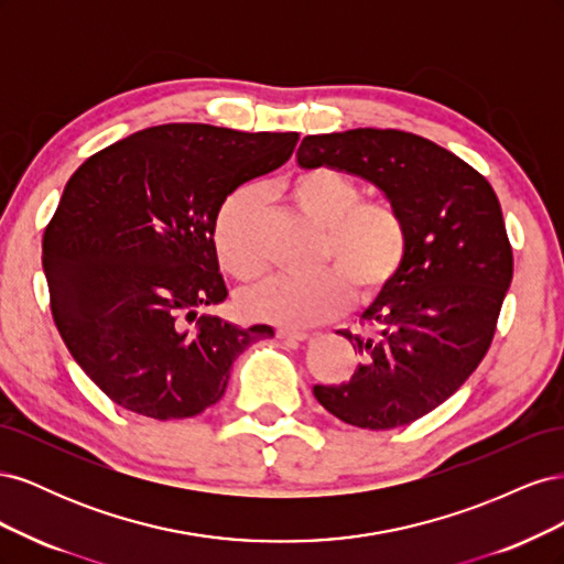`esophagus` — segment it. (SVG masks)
Masks as SVG:
<instances>
[{
    "label": "esophagus",
    "instance_id": "1",
    "mask_svg": "<svg viewBox=\"0 0 564 564\" xmlns=\"http://www.w3.org/2000/svg\"><path fill=\"white\" fill-rule=\"evenodd\" d=\"M278 338H284V340H308V338H311V334L282 327V329H278Z\"/></svg>",
    "mask_w": 564,
    "mask_h": 564
}]
</instances>
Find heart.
Listing matches in <instances>:
<instances>
[{
    "mask_svg": "<svg viewBox=\"0 0 564 564\" xmlns=\"http://www.w3.org/2000/svg\"><path fill=\"white\" fill-rule=\"evenodd\" d=\"M280 193L322 230L317 265L308 278H272L242 294L253 319L308 327L344 313L352 289L357 299L377 296L402 270L409 253L404 214L388 199H362V187L329 166L308 169L282 181ZM220 265L240 282H256L265 270L259 249V199L240 187L216 216Z\"/></svg>",
    "mask_w": 564,
    "mask_h": 564,
    "instance_id": "1",
    "label": "heart"
}]
</instances>
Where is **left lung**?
Listing matches in <instances>:
<instances>
[{"mask_svg": "<svg viewBox=\"0 0 564 564\" xmlns=\"http://www.w3.org/2000/svg\"><path fill=\"white\" fill-rule=\"evenodd\" d=\"M296 162L369 181L409 226L402 270L362 313L373 329L338 332L362 362L346 383L315 386V398L357 429L412 423L454 395L489 350L513 280L499 197L454 152L398 129L305 135Z\"/></svg>", "mask_w": 564, "mask_h": 564, "instance_id": "obj_1", "label": "left lung"}]
</instances>
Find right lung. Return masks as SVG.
<instances>
[{"label": "right lung", "mask_w": 564, "mask_h": 564, "mask_svg": "<svg viewBox=\"0 0 564 564\" xmlns=\"http://www.w3.org/2000/svg\"><path fill=\"white\" fill-rule=\"evenodd\" d=\"M299 133L162 124L96 152L44 230L51 313L84 373L148 419H191L224 398L268 324L237 327L214 242L220 204L292 158Z\"/></svg>", "instance_id": "obj_1"}]
</instances>
